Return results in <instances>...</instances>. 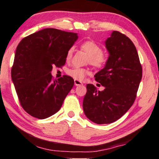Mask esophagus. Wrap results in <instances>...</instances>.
<instances>
[{
  "label": "esophagus",
  "mask_w": 159,
  "mask_h": 159,
  "mask_svg": "<svg viewBox=\"0 0 159 159\" xmlns=\"http://www.w3.org/2000/svg\"><path fill=\"white\" fill-rule=\"evenodd\" d=\"M75 84L76 86H79V85H82V82L79 81V80H75Z\"/></svg>",
  "instance_id": "1"
}]
</instances>
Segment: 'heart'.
I'll return each instance as SVG.
<instances>
[{"mask_svg": "<svg viewBox=\"0 0 159 159\" xmlns=\"http://www.w3.org/2000/svg\"><path fill=\"white\" fill-rule=\"evenodd\" d=\"M81 48L89 56V63L97 69H102L107 62L106 56L102 52V48L94 41H86L81 45ZM74 48H70L66 53V58L67 61L71 60L72 57ZM67 75L75 80L79 81L83 80L87 75L90 74L88 69L80 67H75L66 71Z\"/></svg>", "mask_w": 159, "mask_h": 159, "instance_id": "obj_1", "label": "heart"}]
</instances>
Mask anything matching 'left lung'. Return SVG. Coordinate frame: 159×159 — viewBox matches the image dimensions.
Instances as JSON below:
<instances>
[{"label":"left lung","mask_w":159,"mask_h":159,"mask_svg":"<svg viewBox=\"0 0 159 159\" xmlns=\"http://www.w3.org/2000/svg\"><path fill=\"white\" fill-rule=\"evenodd\" d=\"M105 43L109 56L95 75L105 88L98 91L93 84H87L82 103L85 116L98 125L114 122L129 109L143 75L136 48L128 37L114 31Z\"/></svg>","instance_id":"obj_1"}]
</instances>
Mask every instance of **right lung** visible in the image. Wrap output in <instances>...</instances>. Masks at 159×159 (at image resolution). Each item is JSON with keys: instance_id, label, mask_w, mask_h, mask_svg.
I'll return each instance as SVG.
<instances>
[{"instance_id": "right-lung-1", "label": "right lung", "mask_w": 159, "mask_h": 159, "mask_svg": "<svg viewBox=\"0 0 159 159\" xmlns=\"http://www.w3.org/2000/svg\"><path fill=\"white\" fill-rule=\"evenodd\" d=\"M77 33L46 28L30 34L16 48L11 79L24 110L43 119L60 110L73 88L74 80L67 75L53 80V66L66 63L68 50L77 40Z\"/></svg>"}]
</instances>
